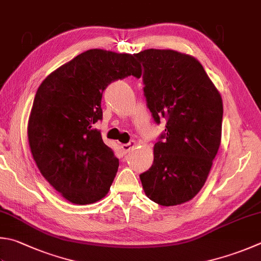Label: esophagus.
Wrapping results in <instances>:
<instances>
[{
    "label": "esophagus",
    "instance_id": "34e87169",
    "mask_svg": "<svg viewBox=\"0 0 261 261\" xmlns=\"http://www.w3.org/2000/svg\"><path fill=\"white\" fill-rule=\"evenodd\" d=\"M135 146H136V142H135V141H130L129 143L122 144V145H121V149H122V151L125 152V153H128V152H129L132 149H134Z\"/></svg>",
    "mask_w": 261,
    "mask_h": 261
}]
</instances>
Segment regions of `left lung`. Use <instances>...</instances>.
<instances>
[{
	"instance_id": "1",
	"label": "left lung",
	"mask_w": 261,
	"mask_h": 261,
	"mask_svg": "<svg viewBox=\"0 0 261 261\" xmlns=\"http://www.w3.org/2000/svg\"><path fill=\"white\" fill-rule=\"evenodd\" d=\"M143 65L146 106L166 129L153 165L140 175L147 198L165 207L188 202L208 178L222 140L223 100L195 58L174 50L135 54Z\"/></svg>"
}]
</instances>
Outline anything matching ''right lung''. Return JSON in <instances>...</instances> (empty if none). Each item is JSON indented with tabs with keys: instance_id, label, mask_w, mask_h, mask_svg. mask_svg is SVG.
I'll return each mask as SVG.
<instances>
[{
	"instance_id": "1",
	"label": "right lung",
	"mask_w": 261,
	"mask_h": 261,
	"mask_svg": "<svg viewBox=\"0 0 261 261\" xmlns=\"http://www.w3.org/2000/svg\"><path fill=\"white\" fill-rule=\"evenodd\" d=\"M135 56L93 48L42 82L28 120V142L41 174L66 200L91 204L105 198L119 160L103 143L102 93L110 83L140 78Z\"/></svg>"
}]
</instances>
